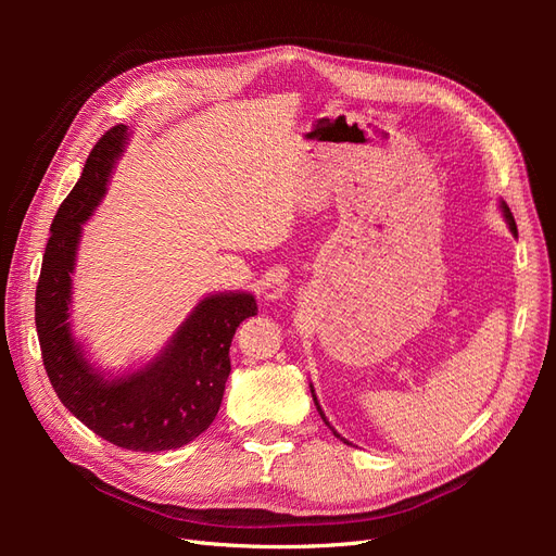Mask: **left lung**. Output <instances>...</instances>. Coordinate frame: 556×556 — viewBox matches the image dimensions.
Returning a JSON list of instances; mask_svg holds the SVG:
<instances>
[{"label": "left lung", "instance_id": "left-lung-1", "mask_svg": "<svg viewBox=\"0 0 556 556\" xmlns=\"http://www.w3.org/2000/svg\"><path fill=\"white\" fill-rule=\"evenodd\" d=\"M503 208V215H506V220H508V225H510V229L513 231H517V225H515V217H513V213H510V208L506 206V204H503L501 206ZM311 392H313V387H311ZM313 401H315V406H317V410H319V415H323V419H325V425H329L327 422V417H325V413H323V408H319V403H317V396H315V392H313ZM348 443V441H345Z\"/></svg>", "mask_w": 556, "mask_h": 556}]
</instances>
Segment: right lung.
I'll return each mask as SVG.
<instances>
[{
	"instance_id": "1",
	"label": "right lung",
	"mask_w": 556,
	"mask_h": 556,
	"mask_svg": "<svg viewBox=\"0 0 556 556\" xmlns=\"http://www.w3.org/2000/svg\"><path fill=\"white\" fill-rule=\"evenodd\" d=\"M125 141V125L104 131L60 204L43 252L35 319L46 374L64 408L117 447L162 452L188 445L211 427L231 371V339L245 317L257 315V304L241 292L206 296L162 355L131 376L106 380L83 357L66 323L76 245Z\"/></svg>"
}]
</instances>
